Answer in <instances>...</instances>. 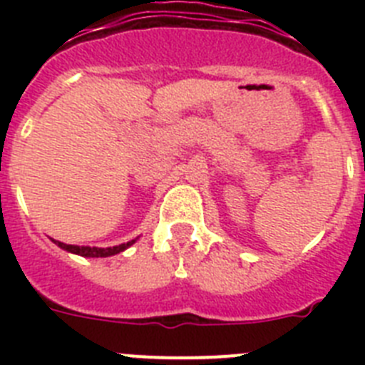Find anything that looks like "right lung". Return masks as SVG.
Returning a JSON list of instances; mask_svg holds the SVG:
<instances>
[{"label": "right lung", "mask_w": 365, "mask_h": 365, "mask_svg": "<svg viewBox=\"0 0 365 365\" xmlns=\"http://www.w3.org/2000/svg\"><path fill=\"white\" fill-rule=\"evenodd\" d=\"M54 243H56L60 248H63V250H67V252L78 254V256H83V257H108V256H115V254L124 252L125 248L131 247V245L135 243V240L128 241V243L117 245V247H108V248L78 247V245H67V243H62V241H54Z\"/></svg>", "instance_id": "right-lung-1"}]
</instances>
